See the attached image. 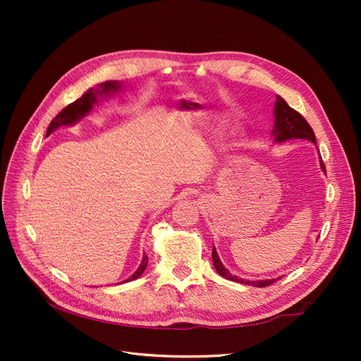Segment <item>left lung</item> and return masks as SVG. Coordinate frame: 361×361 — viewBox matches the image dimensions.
<instances>
[{
  "label": "left lung",
  "instance_id": "obj_1",
  "mask_svg": "<svg viewBox=\"0 0 361 361\" xmlns=\"http://www.w3.org/2000/svg\"><path fill=\"white\" fill-rule=\"evenodd\" d=\"M274 114H276V123H274V126H276V129H274L276 141H285V140H289V138H305V140H310L312 143L316 145L314 133H313L312 126L307 123V120H305L298 111H295L293 108H290L286 104V101L280 96H277ZM321 169L325 171V166H324L322 159H321ZM212 262H214V267H215L218 274H220L224 279H227V280L238 281V283H245V285H253V286H259V288L269 286L276 281V280L248 281V280L238 279L236 276L231 274V272H228L223 267V264L220 262V257H218V255H216L215 247L212 248Z\"/></svg>",
  "mask_w": 361,
  "mask_h": 361
}]
</instances>
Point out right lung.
<instances>
[{"label": "right lung", "instance_id": "1", "mask_svg": "<svg viewBox=\"0 0 361 361\" xmlns=\"http://www.w3.org/2000/svg\"><path fill=\"white\" fill-rule=\"evenodd\" d=\"M118 89V82L116 81H106V82H102L99 85V89H97L96 92L94 90H87L80 99H76L75 102L69 104L66 108H63V110L52 118V122L49 123V128L47 130V135H49L54 129H57L59 126L61 125H72L75 122H78V120L81 117H84L87 113L90 111L92 105L96 102V94L97 93H108L111 90H117ZM147 267V256L145 255L143 256V262H141L140 268L134 272V276L125 280V281H130V280H135L138 279L141 274H143L145 269Z\"/></svg>", "mask_w": 361, "mask_h": 361}]
</instances>
